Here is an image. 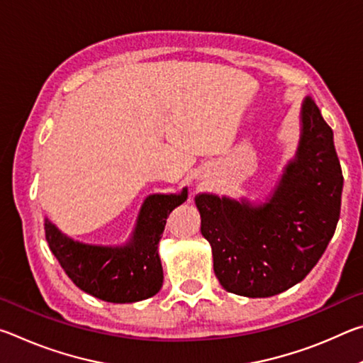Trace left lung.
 Segmentation results:
<instances>
[{
	"label": "left lung",
	"mask_w": 363,
	"mask_h": 363,
	"mask_svg": "<svg viewBox=\"0 0 363 363\" xmlns=\"http://www.w3.org/2000/svg\"><path fill=\"white\" fill-rule=\"evenodd\" d=\"M294 158L261 201L195 196L214 274L229 293L269 298L299 284L320 259L341 210L342 171L333 131L314 101L299 112Z\"/></svg>",
	"instance_id": "1"
}]
</instances>
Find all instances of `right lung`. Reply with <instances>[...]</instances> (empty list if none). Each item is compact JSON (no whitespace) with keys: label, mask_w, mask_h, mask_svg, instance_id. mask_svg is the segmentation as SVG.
I'll return each instance as SVG.
<instances>
[{"label":"right lung","mask_w":363,"mask_h":363,"mask_svg":"<svg viewBox=\"0 0 363 363\" xmlns=\"http://www.w3.org/2000/svg\"><path fill=\"white\" fill-rule=\"evenodd\" d=\"M179 194H152L140 206L130 238L121 245L78 242L45 218L46 242L79 290L107 303H138L155 296L163 285L158 243L167 218L187 200Z\"/></svg>","instance_id":"obj_1"}]
</instances>
